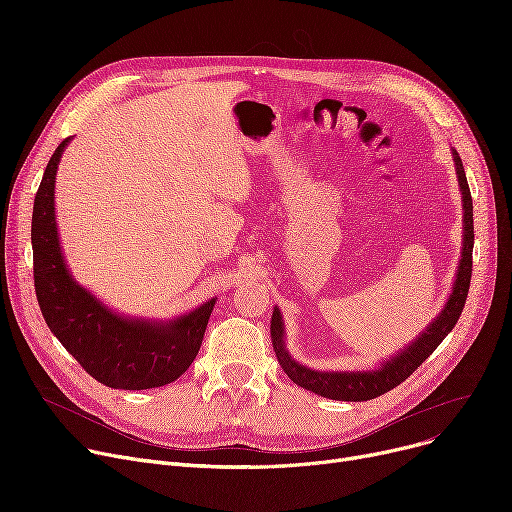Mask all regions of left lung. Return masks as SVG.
I'll return each instance as SVG.
<instances>
[{
    "label": "left lung",
    "mask_w": 512,
    "mask_h": 512,
    "mask_svg": "<svg viewBox=\"0 0 512 512\" xmlns=\"http://www.w3.org/2000/svg\"><path fill=\"white\" fill-rule=\"evenodd\" d=\"M454 157V168H456V178H459L461 186V195H463V251H461V261H459V270H456V280L452 286V294L448 303L444 305L442 313L429 324L407 348L396 357H390L386 363H382L378 369H369V371H315L309 369L301 363L294 361L284 344V321L280 315V309L274 307L272 313V344L276 357L284 369L288 378L305 388L311 390L319 396H326L332 400H351V402H361V400H371L378 398L392 388H396L400 382H405L409 375L429 357L440 342L452 332L454 324L459 321L467 294H469V284H471V267H473V201H471V191L467 184L465 168L463 161L452 149Z\"/></svg>",
    "instance_id": "8db88e82"
}]
</instances>
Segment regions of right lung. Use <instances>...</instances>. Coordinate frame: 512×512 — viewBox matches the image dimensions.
<instances>
[{
  "instance_id": "1",
  "label": "right lung",
  "mask_w": 512,
  "mask_h": 512,
  "mask_svg": "<svg viewBox=\"0 0 512 512\" xmlns=\"http://www.w3.org/2000/svg\"><path fill=\"white\" fill-rule=\"evenodd\" d=\"M70 139L51 155L33 207L35 292L45 324L89 375L118 390L166 386L195 361L215 299L170 321L124 317L80 286L66 265L56 224V172Z\"/></svg>"
}]
</instances>
